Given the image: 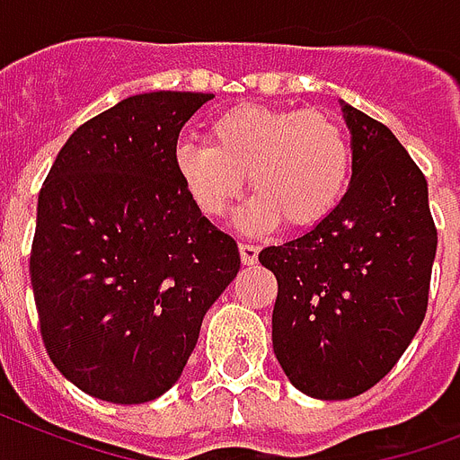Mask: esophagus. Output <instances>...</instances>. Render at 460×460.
<instances>
[{
  "label": "esophagus",
  "instance_id": "34e87169",
  "mask_svg": "<svg viewBox=\"0 0 460 460\" xmlns=\"http://www.w3.org/2000/svg\"><path fill=\"white\" fill-rule=\"evenodd\" d=\"M240 259L244 266H254L259 261V247L256 244H247V242H240Z\"/></svg>",
  "mask_w": 460,
  "mask_h": 460
}]
</instances>
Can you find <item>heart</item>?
Masks as SVG:
<instances>
[{"instance_id":"1","label":"heart","mask_w":460,"mask_h":460,"mask_svg":"<svg viewBox=\"0 0 460 460\" xmlns=\"http://www.w3.org/2000/svg\"><path fill=\"white\" fill-rule=\"evenodd\" d=\"M208 138L211 144L177 141L174 172L191 204L208 218L230 208L249 172L256 194L237 213V226L247 233L280 218L293 227L316 226L350 184V138L326 112L240 105L213 119Z\"/></svg>"}]
</instances>
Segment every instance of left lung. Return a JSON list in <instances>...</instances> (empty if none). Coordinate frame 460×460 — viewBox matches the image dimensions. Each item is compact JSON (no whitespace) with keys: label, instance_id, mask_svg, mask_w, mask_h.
Returning a JSON list of instances; mask_svg holds the SVG:
<instances>
[{"label":"left lung","instance_id":"1","mask_svg":"<svg viewBox=\"0 0 460 460\" xmlns=\"http://www.w3.org/2000/svg\"><path fill=\"white\" fill-rule=\"evenodd\" d=\"M352 177L307 233L266 247L279 280L273 352L295 389L359 396L389 375L427 312L437 254L427 180L389 127L341 101Z\"/></svg>","mask_w":460,"mask_h":460}]
</instances>
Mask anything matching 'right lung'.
I'll return each mask as SVG.
<instances>
[{
    "instance_id": "obj_1",
    "label": "right lung",
    "mask_w": 460,
    "mask_h": 460,
    "mask_svg": "<svg viewBox=\"0 0 460 460\" xmlns=\"http://www.w3.org/2000/svg\"><path fill=\"white\" fill-rule=\"evenodd\" d=\"M211 93L131 95L81 124L38 197L31 283L49 359L108 403L181 376L240 252L191 204L174 146Z\"/></svg>"
}]
</instances>
